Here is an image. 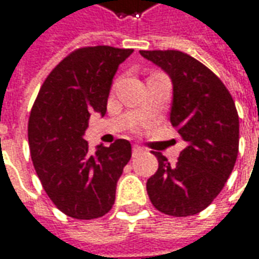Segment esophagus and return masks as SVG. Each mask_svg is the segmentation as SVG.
<instances>
[{"label":"esophagus","mask_w":259,"mask_h":259,"mask_svg":"<svg viewBox=\"0 0 259 259\" xmlns=\"http://www.w3.org/2000/svg\"><path fill=\"white\" fill-rule=\"evenodd\" d=\"M142 151H144L142 148L138 147V145H135V147L133 148V155H134V156H137V155H140V153L142 152Z\"/></svg>","instance_id":"obj_1"}]
</instances>
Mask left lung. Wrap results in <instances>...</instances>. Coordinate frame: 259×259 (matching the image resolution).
I'll use <instances>...</instances> for the list:
<instances>
[{
  "instance_id": "1",
  "label": "left lung",
  "mask_w": 259,
  "mask_h": 259,
  "mask_svg": "<svg viewBox=\"0 0 259 259\" xmlns=\"http://www.w3.org/2000/svg\"><path fill=\"white\" fill-rule=\"evenodd\" d=\"M172 80L170 124L187 147L175 166L158 158L147 182L155 208L174 217L200 213L222 192L238 155L240 121L234 100L208 67L179 51H140Z\"/></svg>"
}]
</instances>
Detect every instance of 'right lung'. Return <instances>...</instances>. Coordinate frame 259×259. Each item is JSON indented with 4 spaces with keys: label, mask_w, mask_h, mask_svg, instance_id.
<instances>
[{
    "label": "right lung",
    "mask_w": 259,
    "mask_h": 259,
    "mask_svg": "<svg viewBox=\"0 0 259 259\" xmlns=\"http://www.w3.org/2000/svg\"><path fill=\"white\" fill-rule=\"evenodd\" d=\"M133 49L89 46L72 52L46 77L32 107L28 140L37 178L53 204L77 220L111 210L131 144L89 151L90 112L104 115L112 78Z\"/></svg>",
    "instance_id": "add662e5"
}]
</instances>
